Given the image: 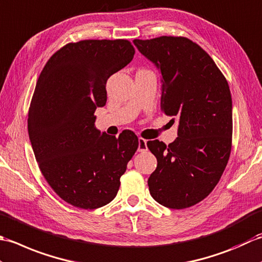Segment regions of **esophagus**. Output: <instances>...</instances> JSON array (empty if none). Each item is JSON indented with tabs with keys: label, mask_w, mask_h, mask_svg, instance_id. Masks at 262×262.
<instances>
[{
	"label": "esophagus",
	"mask_w": 262,
	"mask_h": 262,
	"mask_svg": "<svg viewBox=\"0 0 262 262\" xmlns=\"http://www.w3.org/2000/svg\"><path fill=\"white\" fill-rule=\"evenodd\" d=\"M138 141H139V147H138V151H140V152H143V151H147V140L146 139H143V138H139L138 139Z\"/></svg>",
	"instance_id": "obj_1"
}]
</instances>
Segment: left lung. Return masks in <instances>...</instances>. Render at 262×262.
<instances>
[{
	"instance_id": "left-lung-1",
	"label": "left lung",
	"mask_w": 262,
	"mask_h": 262,
	"mask_svg": "<svg viewBox=\"0 0 262 262\" xmlns=\"http://www.w3.org/2000/svg\"><path fill=\"white\" fill-rule=\"evenodd\" d=\"M133 42L161 69L162 112L180 122L179 137L168 146L147 142L157 158L149 192L158 204L184 209L211 193L228 163L233 135L228 82L209 54L186 37Z\"/></svg>"
}]
</instances>
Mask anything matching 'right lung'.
<instances>
[{
	"label": "right lung",
	"instance_id": "right-lung-1",
	"mask_svg": "<svg viewBox=\"0 0 262 262\" xmlns=\"http://www.w3.org/2000/svg\"><path fill=\"white\" fill-rule=\"evenodd\" d=\"M135 52L127 39L68 42L37 80L28 112L31 147L46 182L77 208L110 204L139 147L131 130L116 138L94 126L96 108L107 100V79L127 66Z\"/></svg>",
	"mask_w": 262,
	"mask_h": 262
}]
</instances>
